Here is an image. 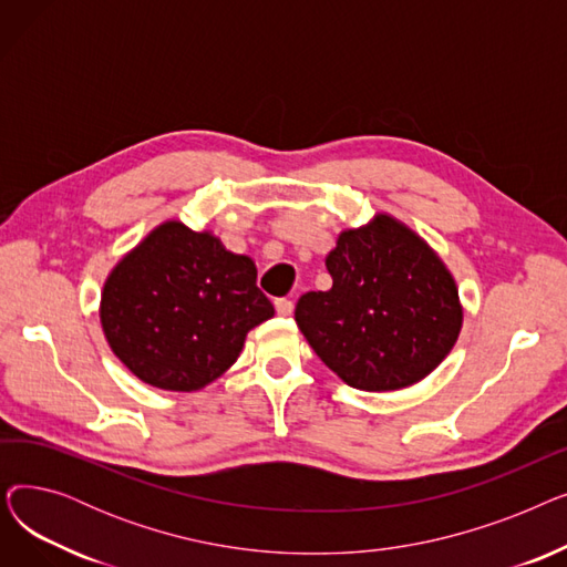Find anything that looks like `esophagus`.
Masks as SVG:
<instances>
[{
  "mask_svg": "<svg viewBox=\"0 0 567 567\" xmlns=\"http://www.w3.org/2000/svg\"><path fill=\"white\" fill-rule=\"evenodd\" d=\"M276 312L280 317H289L293 312V303L289 299H276Z\"/></svg>",
  "mask_w": 567,
  "mask_h": 567,
  "instance_id": "34e87169",
  "label": "esophagus"
}]
</instances>
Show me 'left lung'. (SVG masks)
<instances>
[{
	"label": "left lung",
	"instance_id": "left-lung-1",
	"mask_svg": "<svg viewBox=\"0 0 567 567\" xmlns=\"http://www.w3.org/2000/svg\"><path fill=\"white\" fill-rule=\"evenodd\" d=\"M329 291H308L296 323L344 383L400 391L451 353L462 329L455 280L436 252L393 216L338 236Z\"/></svg>",
	"mask_w": 567,
	"mask_h": 567
}]
</instances>
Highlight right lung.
Returning <instances> with one entry per match:
<instances>
[{"label":"right lung","mask_w":567,"mask_h":567,"mask_svg":"<svg viewBox=\"0 0 567 567\" xmlns=\"http://www.w3.org/2000/svg\"><path fill=\"white\" fill-rule=\"evenodd\" d=\"M271 317L255 261L178 220L158 225L118 261L101 296L116 359L144 383L178 393L216 381L248 331Z\"/></svg>","instance_id":"1"}]
</instances>
